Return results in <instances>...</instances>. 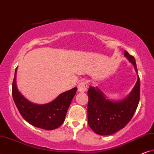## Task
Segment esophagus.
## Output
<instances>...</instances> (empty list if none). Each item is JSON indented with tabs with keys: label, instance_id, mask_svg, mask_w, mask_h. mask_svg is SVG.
Returning a JSON list of instances; mask_svg holds the SVG:
<instances>
[{
	"label": "esophagus",
	"instance_id": "obj_1",
	"mask_svg": "<svg viewBox=\"0 0 154 154\" xmlns=\"http://www.w3.org/2000/svg\"><path fill=\"white\" fill-rule=\"evenodd\" d=\"M77 88L79 92H85L88 89V85L85 82H82L79 83Z\"/></svg>",
	"mask_w": 154,
	"mask_h": 154
}]
</instances>
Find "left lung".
<instances>
[{"instance_id":"8db88e82","label":"left lung","mask_w":154,"mask_h":154,"mask_svg":"<svg viewBox=\"0 0 154 154\" xmlns=\"http://www.w3.org/2000/svg\"><path fill=\"white\" fill-rule=\"evenodd\" d=\"M124 56L133 64L137 74L136 61L126 51ZM88 125L95 133L103 136L116 133L126 126L136 111L140 99V79L126 97L119 100L109 99L98 87L88 91Z\"/></svg>"}]
</instances>
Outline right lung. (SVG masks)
I'll return each mask as SVG.
<instances>
[{
  "mask_svg": "<svg viewBox=\"0 0 154 154\" xmlns=\"http://www.w3.org/2000/svg\"><path fill=\"white\" fill-rule=\"evenodd\" d=\"M17 68L12 85V96L18 111L26 121L41 129L51 130L60 126L64 122L71 101L77 90V88L60 94L51 102L35 104L30 102L18 90L16 85Z\"/></svg>",
  "mask_w": 154,
  "mask_h": 154,
  "instance_id": "add662e5",
  "label": "right lung"
}]
</instances>
